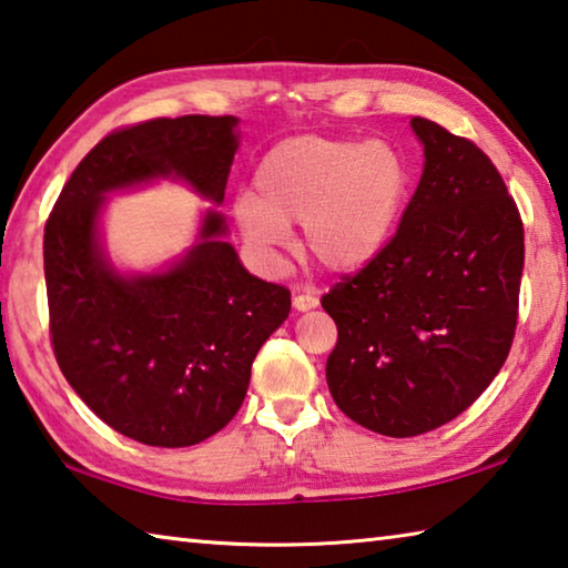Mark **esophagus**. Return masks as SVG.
Returning a JSON list of instances; mask_svg holds the SVG:
<instances>
[{"mask_svg":"<svg viewBox=\"0 0 568 568\" xmlns=\"http://www.w3.org/2000/svg\"><path fill=\"white\" fill-rule=\"evenodd\" d=\"M318 295L311 293V291H303L293 295V305L297 307V311H311V307H318Z\"/></svg>","mask_w":568,"mask_h":568,"instance_id":"1","label":"esophagus"}]
</instances>
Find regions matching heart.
<instances>
[{"label":"heart","instance_id":"obj_1","mask_svg":"<svg viewBox=\"0 0 568 568\" xmlns=\"http://www.w3.org/2000/svg\"><path fill=\"white\" fill-rule=\"evenodd\" d=\"M253 195L237 197L245 237L263 253L303 223V250L328 271H358L396 227L410 192V168L390 142L301 134L257 162Z\"/></svg>","mask_w":568,"mask_h":568}]
</instances>
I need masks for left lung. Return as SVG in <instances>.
<instances>
[{
    "instance_id": "obj_1",
    "label": "left lung",
    "mask_w": 568,
    "mask_h": 568,
    "mask_svg": "<svg viewBox=\"0 0 568 568\" xmlns=\"http://www.w3.org/2000/svg\"><path fill=\"white\" fill-rule=\"evenodd\" d=\"M426 168L381 253L323 295L338 325L325 376L345 416L383 436L460 416L511 351L524 223L501 172L468 138L413 118Z\"/></svg>"
}]
</instances>
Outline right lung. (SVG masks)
Returning <instances> with one entry per match:
<instances>
[{
    "instance_id": "right-lung-1",
    "label": "right lung",
    "mask_w": 568,
    "mask_h": 568,
    "mask_svg": "<svg viewBox=\"0 0 568 568\" xmlns=\"http://www.w3.org/2000/svg\"><path fill=\"white\" fill-rule=\"evenodd\" d=\"M235 124L230 114H185L110 132L74 168L44 225L57 365L108 426L148 446H195L233 420L257 351L291 313V291L240 265L217 213L172 271L122 277L100 253L98 213L104 192L168 175L223 203Z\"/></svg>"
}]
</instances>
